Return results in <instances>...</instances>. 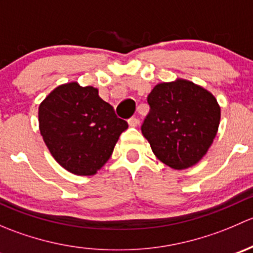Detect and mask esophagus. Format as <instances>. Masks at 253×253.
Returning a JSON list of instances; mask_svg holds the SVG:
<instances>
[{
    "instance_id": "esophagus-1",
    "label": "esophagus",
    "mask_w": 253,
    "mask_h": 253,
    "mask_svg": "<svg viewBox=\"0 0 253 253\" xmlns=\"http://www.w3.org/2000/svg\"><path fill=\"white\" fill-rule=\"evenodd\" d=\"M138 124H139V121H138V119H137V117H131V119L128 120V125L131 127H137V126H138Z\"/></svg>"
}]
</instances>
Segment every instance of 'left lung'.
I'll list each match as a JSON object with an SVG mask.
<instances>
[{
  "mask_svg": "<svg viewBox=\"0 0 253 253\" xmlns=\"http://www.w3.org/2000/svg\"><path fill=\"white\" fill-rule=\"evenodd\" d=\"M149 114L142 133L155 157L175 170L197 164L207 154L220 124L213 94L187 79L157 84L148 95Z\"/></svg>",
  "mask_w": 253,
  "mask_h": 253,
  "instance_id": "8db88e82",
  "label": "left lung"
}]
</instances>
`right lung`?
<instances>
[{
	"mask_svg": "<svg viewBox=\"0 0 253 253\" xmlns=\"http://www.w3.org/2000/svg\"><path fill=\"white\" fill-rule=\"evenodd\" d=\"M39 129L53 159L75 175H95L128 125L91 85H58L39 105Z\"/></svg>",
	"mask_w": 253,
	"mask_h": 253,
	"instance_id": "right-lung-1",
	"label": "right lung"
}]
</instances>
